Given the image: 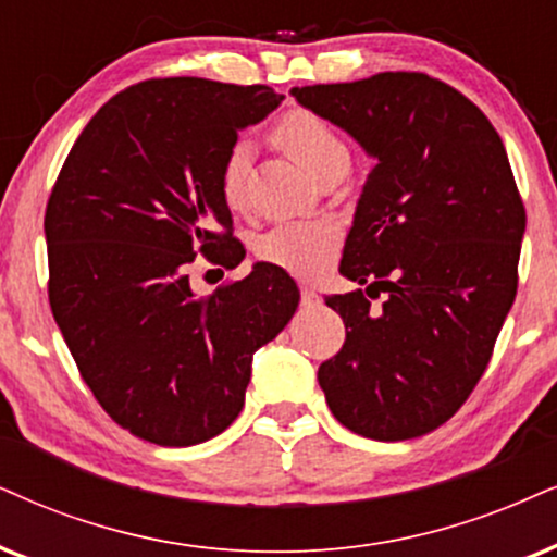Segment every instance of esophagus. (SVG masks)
<instances>
[{"label":"esophagus","mask_w":557,"mask_h":557,"mask_svg":"<svg viewBox=\"0 0 557 557\" xmlns=\"http://www.w3.org/2000/svg\"><path fill=\"white\" fill-rule=\"evenodd\" d=\"M300 300L302 306H315V302H319V293H315L311 285H300Z\"/></svg>","instance_id":"1"}]
</instances>
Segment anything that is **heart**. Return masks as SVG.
<instances>
[{
  "mask_svg": "<svg viewBox=\"0 0 557 557\" xmlns=\"http://www.w3.org/2000/svg\"><path fill=\"white\" fill-rule=\"evenodd\" d=\"M272 140L302 169L319 174L336 157H349L336 131L313 110H287L272 128ZM246 174H249V146L234 144L223 159L221 197L231 210H242L246 202ZM342 249V231L329 221L283 223L259 238L257 255L262 262L280 267L295 277H315L334 262Z\"/></svg>",
  "mask_w": 557,
  "mask_h": 557,
  "instance_id": "b5f03b06",
  "label": "heart"
}]
</instances>
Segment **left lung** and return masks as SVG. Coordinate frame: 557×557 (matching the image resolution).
<instances>
[{
  "label": "left lung",
  "mask_w": 557,
  "mask_h": 557,
  "mask_svg": "<svg viewBox=\"0 0 557 557\" xmlns=\"http://www.w3.org/2000/svg\"><path fill=\"white\" fill-rule=\"evenodd\" d=\"M290 95L375 159L339 267L364 290L326 298L347 339L319 385L355 434L413 440L466 404L517 295L527 213L509 157L481 108L421 72Z\"/></svg>",
  "instance_id": "obj_1"
}]
</instances>
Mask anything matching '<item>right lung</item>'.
Instances as JSON below:
<instances>
[{"label": "right lung", "instance_id": "add662e5", "mask_svg": "<svg viewBox=\"0 0 557 557\" xmlns=\"http://www.w3.org/2000/svg\"><path fill=\"white\" fill-rule=\"evenodd\" d=\"M283 95L197 76L146 79L97 110L63 161L46 208L48 300L97 404L161 447L206 442L244 406L251 357L293 319L290 274H251L197 298L187 267H234L221 197L238 131Z\"/></svg>", "mask_w": 557, "mask_h": 557}]
</instances>
